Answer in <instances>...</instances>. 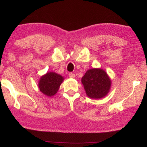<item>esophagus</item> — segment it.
I'll use <instances>...</instances> for the list:
<instances>
[{
    "instance_id": "34e87169",
    "label": "esophagus",
    "mask_w": 147,
    "mask_h": 147,
    "mask_svg": "<svg viewBox=\"0 0 147 147\" xmlns=\"http://www.w3.org/2000/svg\"><path fill=\"white\" fill-rule=\"evenodd\" d=\"M69 77L70 78H74L75 77V75L74 74H73V73H69Z\"/></svg>"
}]
</instances>
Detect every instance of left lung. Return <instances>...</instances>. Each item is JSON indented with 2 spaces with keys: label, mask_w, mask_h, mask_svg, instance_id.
<instances>
[{
  "label": "left lung",
  "mask_w": 147,
  "mask_h": 147,
  "mask_svg": "<svg viewBox=\"0 0 147 147\" xmlns=\"http://www.w3.org/2000/svg\"><path fill=\"white\" fill-rule=\"evenodd\" d=\"M81 82L87 96L93 99H99L105 97L112 85L110 77L101 68L88 70L82 78Z\"/></svg>",
  "instance_id": "left-lung-1"
}]
</instances>
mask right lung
<instances>
[{
  "label": "right lung",
  "mask_w": 147,
  "mask_h": 147,
  "mask_svg": "<svg viewBox=\"0 0 147 147\" xmlns=\"http://www.w3.org/2000/svg\"><path fill=\"white\" fill-rule=\"evenodd\" d=\"M64 80V78L62 75L54 72H49L40 78L38 87L44 95L52 97L58 91Z\"/></svg>",
  "instance_id": "add662e5"
}]
</instances>
